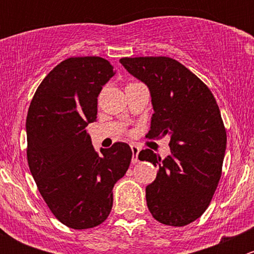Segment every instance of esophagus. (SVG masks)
<instances>
[{
	"mask_svg": "<svg viewBox=\"0 0 254 254\" xmlns=\"http://www.w3.org/2000/svg\"><path fill=\"white\" fill-rule=\"evenodd\" d=\"M141 148L139 147L137 145H131V151H132V163H136L139 162V158H137V156H139V152Z\"/></svg>",
	"mask_w": 254,
	"mask_h": 254,
	"instance_id": "1",
	"label": "esophagus"
}]
</instances>
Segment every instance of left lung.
Returning <instances> with one entry per match:
<instances>
[{
    "mask_svg": "<svg viewBox=\"0 0 254 254\" xmlns=\"http://www.w3.org/2000/svg\"><path fill=\"white\" fill-rule=\"evenodd\" d=\"M120 64L150 89L155 113L146 137H171L165 160L150 148L139 153L158 167L146 187L148 210L161 224L186 226L207 209L221 177L226 129L219 106L206 84L175 59L123 58Z\"/></svg>",
    "mask_w": 254,
    "mask_h": 254,
    "instance_id": "8db88e82",
    "label": "left lung"
}]
</instances>
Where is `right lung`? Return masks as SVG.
I'll list each match as a JSON object with an SVG mask.
<instances>
[{"label":"right lung","mask_w":254,"mask_h":254,"mask_svg":"<svg viewBox=\"0 0 254 254\" xmlns=\"http://www.w3.org/2000/svg\"><path fill=\"white\" fill-rule=\"evenodd\" d=\"M113 76L106 59L68 58L43 79L28 109L29 170L54 216L71 229H92L108 217L113 187L131 162L127 143H113L99 155L86 131Z\"/></svg>","instance_id":"right-lung-1"}]
</instances>
